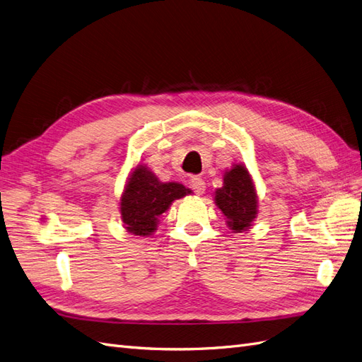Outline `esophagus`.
<instances>
[{"mask_svg": "<svg viewBox=\"0 0 362 362\" xmlns=\"http://www.w3.org/2000/svg\"><path fill=\"white\" fill-rule=\"evenodd\" d=\"M190 187H192L193 192H196L198 194H202L205 192V182L199 177H193L190 180Z\"/></svg>", "mask_w": 362, "mask_h": 362, "instance_id": "esophagus-1", "label": "esophagus"}]
</instances>
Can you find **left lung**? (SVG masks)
<instances>
[{"instance_id":"left-lung-1","label":"left lung","mask_w":362,"mask_h":362,"mask_svg":"<svg viewBox=\"0 0 362 362\" xmlns=\"http://www.w3.org/2000/svg\"><path fill=\"white\" fill-rule=\"evenodd\" d=\"M214 199L234 233L246 231L257 216L258 202L254 182L242 164H235L223 175V187L216 190Z\"/></svg>"}]
</instances>
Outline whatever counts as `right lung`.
Instances as JSON below:
<instances>
[{
  "instance_id": "obj_1",
  "label": "right lung",
  "mask_w": 362,
  "mask_h": 362,
  "mask_svg": "<svg viewBox=\"0 0 362 362\" xmlns=\"http://www.w3.org/2000/svg\"><path fill=\"white\" fill-rule=\"evenodd\" d=\"M190 193L182 184L160 182L146 166H137L120 199V214L127 231L134 235H151L157 229L158 217L175 199Z\"/></svg>"
}]
</instances>
